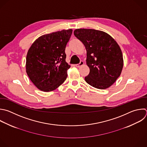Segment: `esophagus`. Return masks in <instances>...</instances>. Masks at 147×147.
<instances>
[{"label":"esophagus","instance_id":"esophagus-1","mask_svg":"<svg viewBox=\"0 0 147 147\" xmlns=\"http://www.w3.org/2000/svg\"><path fill=\"white\" fill-rule=\"evenodd\" d=\"M84 62L82 61H80V63H78V64H76V67H80V66H82L83 65H84Z\"/></svg>","mask_w":147,"mask_h":147}]
</instances>
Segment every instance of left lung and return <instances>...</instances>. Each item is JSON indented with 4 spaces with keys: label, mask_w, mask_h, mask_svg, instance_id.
<instances>
[{
    "label": "left lung",
    "mask_w": 147,
    "mask_h": 147,
    "mask_svg": "<svg viewBox=\"0 0 147 147\" xmlns=\"http://www.w3.org/2000/svg\"><path fill=\"white\" fill-rule=\"evenodd\" d=\"M74 36L85 45L86 65L90 72L85 77L90 85L105 89L113 85L120 76L123 55L116 41L107 33L92 29H77Z\"/></svg>",
    "instance_id": "left-lung-1"
}]
</instances>
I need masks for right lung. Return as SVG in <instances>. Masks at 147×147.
<instances>
[{
	"label": "right lung",
	"instance_id": "right-lung-1",
	"mask_svg": "<svg viewBox=\"0 0 147 147\" xmlns=\"http://www.w3.org/2000/svg\"><path fill=\"white\" fill-rule=\"evenodd\" d=\"M72 31L70 29L42 35L29 49L26 71L38 89L54 90L66 80L70 66L66 62L65 48Z\"/></svg>",
	"mask_w": 147,
	"mask_h": 147
}]
</instances>
